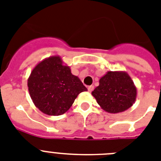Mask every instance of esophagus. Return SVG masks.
<instances>
[{"label":"esophagus","mask_w":161,"mask_h":161,"mask_svg":"<svg viewBox=\"0 0 161 161\" xmlns=\"http://www.w3.org/2000/svg\"><path fill=\"white\" fill-rule=\"evenodd\" d=\"M87 89H88L89 92H92L93 91V89H94V86H93V85H91V86H89V87H87Z\"/></svg>","instance_id":"34e87169"}]
</instances>
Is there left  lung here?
<instances>
[{"label":"left lung","mask_w":161,"mask_h":161,"mask_svg":"<svg viewBox=\"0 0 161 161\" xmlns=\"http://www.w3.org/2000/svg\"><path fill=\"white\" fill-rule=\"evenodd\" d=\"M92 95L101 109L110 114L125 111L134 104L137 87L125 71H108Z\"/></svg>","instance_id":"1"}]
</instances>
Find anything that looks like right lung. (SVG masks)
Returning <instances> with one entry per match:
<instances>
[{"label": "right lung", "mask_w": 161, "mask_h": 161, "mask_svg": "<svg viewBox=\"0 0 161 161\" xmlns=\"http://www.w3.org/2000/svg\"><path fill=\"white\" fill-rule=\"evenodd\" d=\"M28 87L35 106L53 116L64 114L78 94L87 91L59 55L46 58L35 66L28 79Z\"/></svg>", "instance_id": "1"}]
</instances>
